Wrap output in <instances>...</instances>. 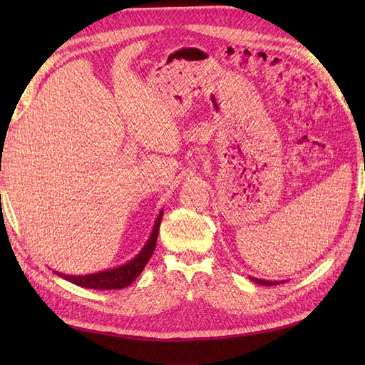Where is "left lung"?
<instances>
[{"label": "left lung", "mask_w": 365, "mask_h": 365, "mask_svg": "<svg viewBox=\"0 0 365 365\" xmlns=\"http://www.w3.org/2000/svg\"><path fill=\"white\" fill-rule=\"evenodd\" d=\"M252 282H256V283H259V284H263V286H275V284H279L280 282H271V280H262V279H256V277H250ZM283 283V282H282Z\"/></svg>", "instance_id": "8db88e82"}]
</instances>
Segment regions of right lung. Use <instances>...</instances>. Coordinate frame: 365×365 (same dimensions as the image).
Segmentation results:
<instances>
[{"instance_id": "1", "label": "right lung", "mask_w": 365, "mask_h": 365, "mask_svg": "<svg viewBox=\"0 0 365 365\" xmlns=\"http://www.w3.org/2000/svg\"><path fill=\"white\" fill-rule=\"evenodd\" d=\"M163 210L160 215L155 219V224H153L152 233L149 239L146 240L145 247L140 250V252L134 259H130L129 262L120 264V267L115 268H109L101 272L96 274H86V275H68V274H62L54 271V274H58L59 277L68 280L77 286H82V288L88 289H121L126 288L132 282H134L141 271L145 269L146 263L149 262L150 256L153 254V250H155L157 245V237H158V231L161 225V219H163Z\"/></svg>"}]
</instances>
